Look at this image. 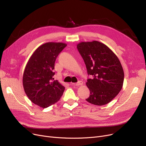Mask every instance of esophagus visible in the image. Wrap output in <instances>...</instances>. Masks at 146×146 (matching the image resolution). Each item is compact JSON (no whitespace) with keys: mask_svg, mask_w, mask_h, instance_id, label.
<instances>
[{"mask_svg":"<svg viewBox=\"0 0 146 146\" xmlns=\"http://www.w3.org/2000/svg\"><path fill=\"white\" fill-rule=\"evenodd\" d=\"M83 82H82V81H79L78 83H71L70 84L72 85H76V86H80V85H83Z\"/></svg>","mask_w":146,"mask_h":146,"instance_id":"esophagus-1","label":"esophagus"}]
</instances>
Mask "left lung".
<instances>
[{
    "mask_svg": "<svg viewBox=\"0 0 146 146\" xmlns=\"http://www.w3.org/2000/svg\"><path fill=\"white\" fill-rule=\"evenodd\" d=\"M77 48L92 76L86 83L90 90L86 100L99 106L108 104L123 86L124 73L119 58L108 46L98 41L81 42Z\"/></svg>",
    "mask_w": 146,
    "mask_h": 146,
    "instance_id": "left-lung-1",
    "label": "left lung"
}]
</instances>
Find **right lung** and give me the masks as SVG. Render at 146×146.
Wrapping results in <instances>:
<instances>
[{
    "label": "right lung",
    "mask_w": 146,
    "mask_h": 146,
    "mask_svg": "<svg viewBox=\"0 0 146 146\" xmlns=\"http://www.w3.org/2000/svg\"><path fill=\"white\" fill-rule=\"evenodd\" d=\"M67 46L63 42H46L30 57L23 74L24 91L34 104L45 108L58 102L65 88L54 80L53 72L57 57Z\"/></svg>",
    "instance_id": "right-lung-1"
}]
</instances>
